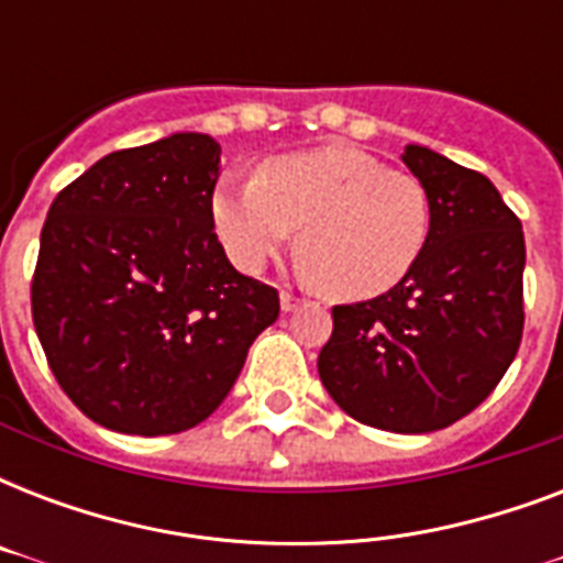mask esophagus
Instances as JSON below:
<instances>
[{"instance_id":"1","label":"esophagus","mask_w":563,"mask_h":563,"mask_svg":"<svg viewBox=\"0 0 563 563\" xmlns=\"http://www.w3.org/2000/svg\"><path fill=\"white\" fill-rule=\"evenodd\" d=\"M280 307H283V312H291V309L298 307V298H295L291 291L283 289V291H280Z\"/></svg>"}]
</instances>
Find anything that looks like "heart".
Returning a JSON list of instances; mask_svg holds the SVG:
<instances>
[{
	"label": "heart",
	"instance_id": "obj_1",
	"mask_svg": "<svg viewBox=\"0 0 563 563\" xmlns=\"http://www.w3.org/2000/svg\"><path fill=\"white\" fill-rule=\"evenodd\" d=\"M210 216L245 274L263 272L300 230V272L342 300L406 280L432 230V201L411 172L344 145L268 157L256 178L221 175Z\"/></svg>",
	"mask_w": 563,
	"mask_h": 563
}]
</instances>
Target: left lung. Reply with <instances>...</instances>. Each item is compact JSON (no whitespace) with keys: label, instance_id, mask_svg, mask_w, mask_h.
Masks as SVG:
<instances>
[{"label":"left lung","instance_id":"obj_1","mask_svg":"<svg viewBox=\"0 0 563 563\" xmlns=\"http://www.w3.org/2000/svg\"><path fill=\"white\" fill-rule=\"evenodd\" d=\"M402 163L427 187L432 230L409 277L333 307L318 374L353 420L435 432L488 397L523 339V228L485 175L423 145Z\"/></svg>","mask_w":563,"mask_h":563}]
</instances>
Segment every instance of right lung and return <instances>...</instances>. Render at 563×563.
Instances as JSON below:
<instances>
[{"label":"right lung","mask_w":563,"mask_h":563,"mask_svg":"<svg viewBox=\"0 0 563 563\" xmlns=\"http://www.w3.org/2000/svg\"><path fill=\"white\" fill-rule=\"evenodd\" d=\"M219 157L207 134L122 148L48 207L34 330L66 397L113 432L198 427L280 316L277 289L239 274L212 230Z\"/></svg>","instance_id":"add662e5"}]
</instances>
